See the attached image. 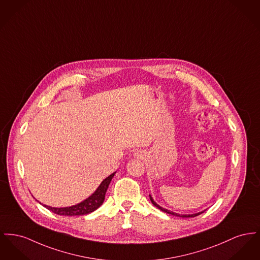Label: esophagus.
<instances>
[{"mask_svg":"<svg viewBox=\"0 0 260 260\" xmlns=\"http://www.w3.org/2000/svg\"><path fill=\"white\" fill-rule=\"evenodd\" d=\"M135 157H137V158H142L144 155H143V152H141V151H138V152H135Z\"/></svg>","mask_w":260,"mask_h":260,"instance_id":"1","label":"esophagus"}]
</instances>
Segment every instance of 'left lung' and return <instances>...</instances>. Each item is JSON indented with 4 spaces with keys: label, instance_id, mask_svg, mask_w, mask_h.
<instances>
[{
    "label": "left lung",
    "instance_id": "1",
    "mask_svg": "<svg viewBox=\"0 0 260 260\" xmlns=\"http://www.w3.org/2000/svg\"><path fill=\"white\" fill-rule=\"evenodd\" d=\"M149 198H150V200H151V202H152L153 205L154 206H156L157 208H159L160 210H162L163 212H166V213L171 214V215H174V216H179V217H183V218H189V217H196V216H199L201 213H203L204 211H201V212H199V213H194V214H178L175 213V212H173V211H170L168 209H165V208H163V207H161L159 204H157L155 201H154V199H152V197L149 194Z\"/></svg>",
    "mask_w": 260,
    "mask_h": 260
}]
</instances>
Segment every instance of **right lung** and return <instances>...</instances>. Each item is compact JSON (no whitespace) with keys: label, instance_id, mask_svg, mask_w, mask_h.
<instances>
[{"label":"right lung","instance_id":"right-lung-1","mask_svg":"<svg viewBox=\"0 0 260 260\" xmlns=\"http://www.w3.org/2000/svg\"><path fill=\"white\" fill-rule=\"evenodd\" d=\"M115 174L116 172L110 175L102 183H100V185L97 187V189L89 198L77 203L76 205H73L70 207H51L45 204H42V205L50 211L58 215H62V216H80V215L91 213L98 207H100L104 202L109 184L111 183Z\"/></svg>","mask_w":260,"mask_h":260}]
</instances>
